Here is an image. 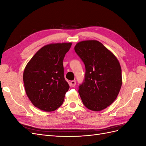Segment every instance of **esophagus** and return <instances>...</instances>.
<instances>
[{
  "label": "esophagus",
  "instance_id": "esophagus-1",
  "mask_svg": "<svg viewBox=\"0 0 146 146\" xmlns=\"http://www.w3.org/2000/svg\"><path fill=\"white\" fill-rule=\"evenodd\" d=\"M76 80L70 81V86L74 87L75 86H76Z\"/></svg>",
  "mask_w": 146,
  "mask_h": 146
}]
</instances>
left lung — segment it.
Returning <instances> with one entry per match:
<instances>
[{"label":"left lung","mask_w":146,"mask_h":146,"mask_svg":"<svg viewBox=\"0 0 146 146\" xmlns=\"http://www.w3.org/2000/svg\"><path fill=\"white\" fill-rule=\"evenodd\" d=\"M85 66L78 93L85 107L101 111L115 100L122 86V70L116 57L96 40L83 41L74 47Z\"/></svg>","instance_id":"obj_1"}]
</instances>
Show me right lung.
I'll use <instances>...</instances> for the list:
<instances>
[{"mask_svg": "<svg viewBox=\"0 0 146 146\" xmlns=\"http://www.w3.org/2000/svg\"><path fill=\"white\" fill-rule=\"evenodd\" d=\"M71 45L66 42L44 46L26 66L23 74L25 90L35 107L52 111L63 104L69 89L64 77L63 62Z\"/></svg>", "mask_w": 146, "mask_h": 146, "instance_id": "obj_1", "label": "right lung"}]
</instances>
